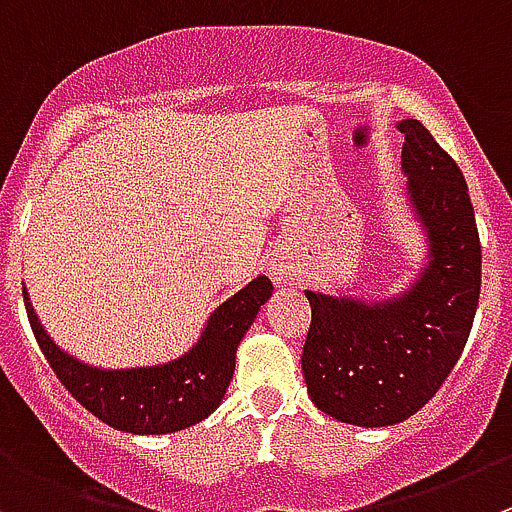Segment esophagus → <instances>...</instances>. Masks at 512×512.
Here are the masks:
<instances>
[{
  "mask_svg": "<svg viewBox=\"0 0 512 512\" xmlns=\"http://www.w3.org/2000/svg\"><path fill=\"white\" fill-rule=\"evenodd\" d=\"M269 274H271V279L276 281V284H286V281H289V276H291V269L286 264H281V261H274V264L269 266Z\"/></svg>",
  "mask_w": 512,
  "mask_h": 512,
  "instance_id": "34e87169",
  "label": "esophagus"
}]
</instances>
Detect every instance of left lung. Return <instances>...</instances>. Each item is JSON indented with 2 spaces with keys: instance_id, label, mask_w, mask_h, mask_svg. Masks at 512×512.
I'll use <instances>...</instances> for the list:
<instances>
[{
  "instance_id": "obj_1",
  "label": "left lung",
  "mask_w": 512,
  "mask_h": 512,
  "mask_svg": "<svg viewBox=\"0 0 512 512\" xmlns=\"http://www.w3.org/2000/svg\"><path fill=\"white\" fill-rule=\"evenodd\" d=\"M407 196L427 264L384 301L306 291L311 326L301 369L324 415L359 427L407 420L435 397L470 337L480 299V236L467 183L420 120H402Z\"/></svg>"
}]
</instances>
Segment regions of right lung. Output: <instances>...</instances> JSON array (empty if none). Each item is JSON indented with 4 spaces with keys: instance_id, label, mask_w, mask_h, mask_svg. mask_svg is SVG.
Here are the masks:
<instances>
[{
    "instance_id": "right-lung-1",
    "label": "right lung",
    "mask_w": 512,
    "mask_h": 512,
    "mask_svg": "<svg viewBox=\"0 0 512 512\" xmlns=\"http://www.w3.org/2000/svg\"><path fill=\"white\" fill-rule=\"evenodd\" d=\"M271 291V281L256 276L208 316L201 339L183 357L158 367L133 369H97L67 354L45 332L27 291L22 294L42 354L85 410L115 430L168 435L206 420L221 405L236 369L238 344Z\"/></svg>"
}]
</instances>
